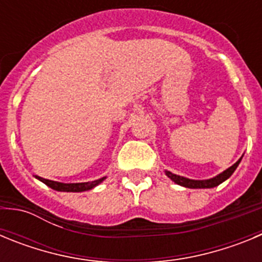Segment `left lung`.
<instances>
[{
	"label": "left lung",
	"instance_id": "obj_1",
	"mask_svg": "<svg viewBox=\"0 0 262 262\" xmlns=\"http://www.w3.org/2000/svg\"><path fill=\"white\" fill-rule=\"evenodd\" d=\"M240 160L239 161H236V163L233 164L232 166H230V168L227 169V170H224L223 173H221L219 176H216V177L211 178V180H203V181L189 180V178L181 177V176L173 174V173L168 172V170H166L165 173H166V176H168V177L172 180V181H174L176 184H178V185H181V186L190 187V189H210V187H215V186H217L219 184H222L223 181H226L227 178H230L231 174L235 172V169L237 168V165L240 164Z\"/></svg>",
	"mask_w": 262,
	"mask_h": 262
}]
</instances>
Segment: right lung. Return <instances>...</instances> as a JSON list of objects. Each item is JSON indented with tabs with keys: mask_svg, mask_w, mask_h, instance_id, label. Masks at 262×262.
<instances>
[{
	"mask_svg": "<svg viewBox=\"0 0 262 262\" xmlns=\"http://www.w3.org/2000/svg\"><path fill=\"white\" fill-rule=\"evenodd\" d=\"M38 180H40L41 182H45L47 186H50L51 189L57 191H86L93 189L94 186H97L98 184L105 180V178H99V180H96V181L92 182H78V184H62V182H56V181H51V180H46V178H41L36 176Z\"/></svg>",
	"mask_w": 262,
	"mask_h": 262,
	"instance_id": "right-lung-1",
	"label": "right lung"
}]
</instances>
